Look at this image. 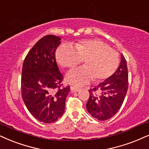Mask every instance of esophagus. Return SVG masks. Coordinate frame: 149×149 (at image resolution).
Segmentation results:
<instances>
[{
	"label": "esophagus",
	"mask_w": 149,
	"mask_h": 149,
	"mask_svg": "<svg viewBox=\"0 0 149 149\" xmlns=\"http://www.w3.org/2000/svg\"><path fill=\"white\" fill-rule=\"evenodd\" d=\"M79 88L76 87V86H71L70 87V90L72 93H75V92H78L79 91Z\"/></svg>",
	"instance_id": "1"
}]
</instances>
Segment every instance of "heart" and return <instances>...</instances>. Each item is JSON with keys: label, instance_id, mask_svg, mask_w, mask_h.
Listing matches in <instances>:
<instances>
[{"label": "heart", "instance_id": "obj_1", "mask_svg": "<svg viewBox=\"0 0 149 149\" xmlns=\"http://www.w3.org/2000/svg\"><path fill=\"white\" fill-rule=\"evenodd\" d=\"M56 58L63 68H73L83 61L84 66L69 72L66 81L82 86L93 79L101 81L114 74L119 63V54L107 43L99 39H87L74 44H62L56 51Z\"/></svg>", "mask_w": 149, "mask_h": 149}]
</instances>
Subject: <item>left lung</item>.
<instances>
[{
    "label": "left lung",
    "instance_id": "obj_1",
    "mask_svg": "<svg viewBox=\"0 0 149 149\" xmlns=\"http://www.w3.org/2000/svg\"><path fill=\"white\" fill-rule=\"evenodd\" d=\"M126 61L121 54L119 68L113 75L89 90L90 97L86 104L88 112L94 118L105 121L111 118L122 106L128 86Z\"/></svg>",
    "mask_w": 149,
    "mask_h": 149
}]
</instances>
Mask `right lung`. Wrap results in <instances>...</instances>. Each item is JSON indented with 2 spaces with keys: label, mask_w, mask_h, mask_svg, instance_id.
<instances>
[{
  "label": "right lung",
  "mask_w": 149,
  "mask_h": 149,
  "mask_svg": "<svg viewBox=\"0 0 149 149\" xmlns=\"http://www.w3.org/2000/svg\"><path fill=\"white\" fill-rule=\"evenodd\" d=\"M60 41L52 34L41 38L29 51L22 69V98L32 116L43 123L63 115L70 91L69 86L61 88L63 77L55 58Z\"/></svg>",
  "instance_id": "add662e5"
}]
</instances>
